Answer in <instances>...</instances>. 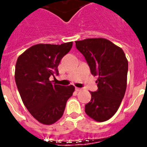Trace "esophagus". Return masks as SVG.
<instances>
[{"label": "esophagus", "mask_w": 147, "mask_h": 147, "mask_svg": "<svg viewBox=\"0 0 147 147\" xmlns=\"http://www.w3.org/2000/svg\"><path fill=\"white\" fill-rule=\"evenodd\" d=\"M76 90L77 91V92H78V91H81V89L79 88V87H76Z\"/></svg>", "instance_id": "esophagus-1"}]
</instances>
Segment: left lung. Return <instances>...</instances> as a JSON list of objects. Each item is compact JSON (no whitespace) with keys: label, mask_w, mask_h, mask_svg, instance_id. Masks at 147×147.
<instances>
[{"label":"left lung","mask_w":147,"mask_h":147,"mask_svg":"<svg viewBox=\"0 0 147 147\" xmlns=\"http://www.w3.org/2000/svg\"><path fill=\"white\" fill-rule=\"evenodd\" d=\"M76 48L87 60L91 74L98 76V90L90 92L85 105L87 115L97 122L111 118L121 104L127 86L128 60L121 48L104 38L76 42Z\"/></svg>","instance_id":"1"}]
</instances>
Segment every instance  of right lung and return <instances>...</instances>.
<instances>
[{
  "label": "right lung",
  "mask_w": 147,
  "mask_h": 147,
  "mask_svg": "<svg viewBox=\"0 0 147 147\" xmlns=\"http://www.w3.org/2000/svg\"><path fill=\"white\" fill-rule=\"evenodd\" d=\"M72 47V42L61 45L37 44L18 57L15 80L22 100L39 123L51 125L61 118L66 102L75 87L53 84L50 77L58 75L61 59Z\"/></svg>",
  "instance_id": "obj_1"
}]
</instances>
